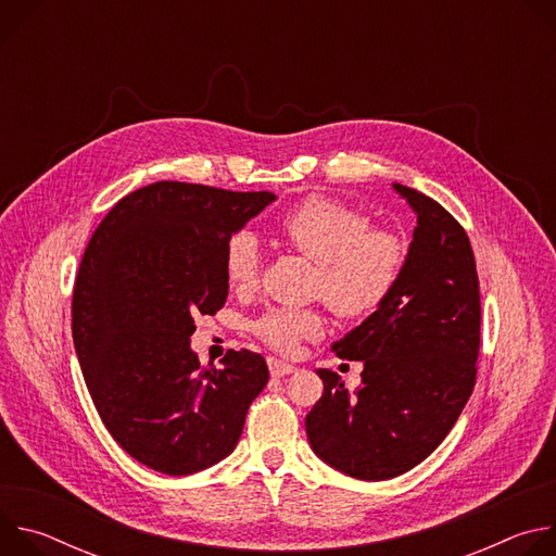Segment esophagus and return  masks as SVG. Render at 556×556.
<instances>
[{"mask_svg":"<svg viewBox=\"0 0 556 556\" xmlns=\"http://www.w3.org/2000/svg\"><path fill=\"white\" fill-rule=\"evenodd\" d=\"M268 369H270L273 378H283V376L292 374L296 367L286 363V361H279V358H268Z\"/></svg>","mask_w":556,"mask_h":556,"instance_id":"obj_1","label":"esophagus"}]
</instances>
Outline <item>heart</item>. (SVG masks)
<instances>
[{
    "mask_svg": "<svg viewBox=\"0 0 556 556\" xmlns=\"http://www.w3.org/2000/svg\"><path fill=\"white\" fill-rule=\"evenodd\" d=\"M281 240L319 264L316 292L343 319L374 314L399 283L407 249L399 235L371 228V219L337 200L312 195L277 224ZM262 266L257 237L235 232L226 244V277L235 288L255 283ZM255 332L275 350L292 352L303 339L319 337L324 319L307 307H273L255 321Z\"/></svg>",
    "mask_w": 556,
    "mask_h": 556,
    "instance_id": "obj_1",
    "label": "heart"
}]
</instances>
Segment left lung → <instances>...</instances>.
<instances>
[{
  "label": "left lung",
  "instance_id": "left-lung-1",
  "mask_svg": "<svg viewBox=\"0 0 556 556\" xmlns=\"http://www.w3.org/2000/svg\"><path fill=\"white\" fill-rule=\"evenodd\" d=\"M416 213L403 275L389 299L332 345L363 361L348 391L316 369L324 395L305 416L312 451L365 482L391 480L427 459L457 422L480 354V281L468 235L425 193L393 182Z\"/></svg>",
  "mask_w": 556,
  "mask_h": 556
}]
</instances>
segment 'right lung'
I'll return each instance as SVG.
<instances>
[{
    "label": "right lung",
    "instance_id": "right-lung-1",
    "mask_svg": "<svg viewBox=\"0 0 556 556\" xmlns=\"http://www.w3.org/2000/svg\"><path fill=\"white\" fill-rule=\"evenodd\" d=\"M277 195L153 182L105 215L78 266L72 339L112 438L165 475L204 470L240 442L268 382L262 354L228 350L202 367L198 314L228 294L226 244Z\"/></svg>",
    "mask_w": 556,
    "mask_h": 556
}]
</instances>
